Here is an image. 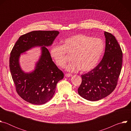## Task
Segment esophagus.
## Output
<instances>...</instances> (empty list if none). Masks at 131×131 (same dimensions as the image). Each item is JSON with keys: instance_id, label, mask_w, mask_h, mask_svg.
<instances>
[{"instance_id": "34e87169", "label": "esophagus", "mask_w": 131, "mask_h": 131, "mask_svg": "<svg viewBox=\"0 0 131 131\" xmlns=\"http://www.w3.org/2000/svg\"><path fill=\"white\" fill-rule=\"evenodd\" d=\"M65 76L66 77H71L72 76V74H70V73H66L65 74Z\"/></svg>"}]
</instances>
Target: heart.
<instances>
[{
  "label": "heart",
  "mask_w": 131,
  "mask_h": 131,
  "mask_svg": "<svg viewBox=\"0 0 131 131\" xmlns=\"http://www.w3.org/2000/svg\"><path fill=\"white\" fill-rule=\"evenodd\" d=\"M104 49L105 45L102 39L78 34L65 39L62 46L52 45L50 53L55 64L61 68L67 61V54L71 55L72 62L66 66L67 70L76 72L81 69L87 72L96 66Z\"/></svg>",
  "instance_id": "1"
}]
</instances>
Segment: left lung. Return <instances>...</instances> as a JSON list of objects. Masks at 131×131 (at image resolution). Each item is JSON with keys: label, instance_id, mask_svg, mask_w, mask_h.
Masks as SVG:
<instances>
[{"label": "left lung", "instance_id": "8db88e82", "mask_svg": "<svg viewBox=\"0 0 131 131\" xmlns=\"http://www.w3.org/2000/svg\"><path fill=\"white\" fill-rule=\"evenodd\" d=\"M105 51L103 59L94 69L82 74L78 89L84 99L97 101L107 96L115 89L121 72L122 52L115 37L105 31Z\"/></svg>", "mask_w": 131, "mask_h": 131}]
</instances>
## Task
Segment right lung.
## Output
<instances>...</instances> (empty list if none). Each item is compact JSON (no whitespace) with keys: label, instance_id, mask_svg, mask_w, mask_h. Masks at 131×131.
<instances>
[{"label":"right lung","instance_id":"1","mask_svg":"<svg viewBox=\"0 0 131 131\" xmlns=\"http://www.w3.org/2000/svg\"><path fill=\"white\" fill-rule=\"evenodd\" d=\"M59 31H32L20 37L10 53L9 66L17 94L25 101L42 105L53 96L58 82L64 78V73L53 62L47 48L50 46ZM41 46L42 54L35 70L26 73L19 63L20 54L32 47Z\"/></svg>","mask_w":131,"mask_h":131}]
</instances>
